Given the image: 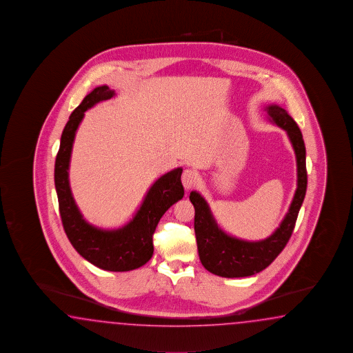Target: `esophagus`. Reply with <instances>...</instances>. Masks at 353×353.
<instances>
[{
  "label": "esophagus",
  "mask_w": 353,
  "mask_h": 353,
  "mask_svg": "<svg viewBox=\"0 0 353 353\" xmlns=\"http://www.w3.org/2000/svg\"><path fill=\"white\" fill-rule=\"evenodd\" d=\"M197 182V173L194 170H185L182 173V185L186 190L194 188Z\"/></svg>",
  "instance_id": "esophagus-1"
}]
</instances>
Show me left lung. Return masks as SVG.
I'll return each mask as SVG.
<instances>
[{
    "label": "left lung",
    "mask_w": 353,
    "mask_h": 353,
    "mask_svg": "<svg viewBox=\"0 0 353 353\" xmlns=\"http://www.w3.org/2000/svg\"><path fill=\"white\" fill-rule=\"evenodd\" d=\"M266 111L270 120L288 133L298 165V188L280 227L262 241L248 242L238 239L227 234L218 225L203 196L196 191L190 194V200L195 208L194 225L199 257L209 272L221 277H247L270 266L289 242L305 197L307 174L303 134L286 110L277 105H268Z\"/></svg>",
    "instance_id": "obj_1"
}]
</instances>
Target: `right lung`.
Listing matches in <instances>:
<instances>
[{
    "instance_id": "1",
    "label": "right lung",
    "mask_w": 353,
    "mask_h": 353,
    "mask_svg": "<svg viewBox=\"0 0 353 353\" xmlns=\"http://www.w3.org/2000/svg\"><path fill=\"white\" fill-rule=\"evenodd\" d=\"M115 91L109 86H99L87 94L73 110L63 129L61 145L55 158L54 183L64 232L73 248L99 268L114 272L132 271L145 265L153 254V234L158 221L174 203L183 197L181 182L182 168L161 176L150 188L133 219L124 227L105 230L83 219L72 196L68 180L72 147L85 111L97 102L109 100Z\"/></svg>"
}]
</instances>
